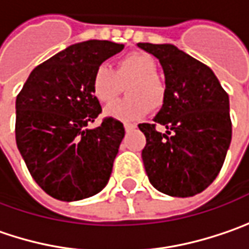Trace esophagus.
Instances as JSON below:
<instances>
[{
	"mask_svg": "<svg viewBox=\"0 0 249 249\" xmlns=\"http://www.w3.org/2000/svg\"><path fill=\"white\" fill-rule=\"evenodd\" d=\"M125 131H131V129H134V128H137V124H131V123H125L124 124Z\"/></svg>",
	"mask_w": 249,
	"mask_h": 249,
	"instance_id": "34e87169",
	"label": "esophagus"
}]
</instances>
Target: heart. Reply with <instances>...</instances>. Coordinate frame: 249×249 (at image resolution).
I'll list each match as a JSON object with an SVG mask.
<instances>
[{"instance_id":"obj_1","label":"heart","mask_w":249,"mask_h":249,"mask_svg":"<svg viewBox=\"0 0 249 249\" xmlns=\"http://www.w3.org/2000/svg\"><path fill=\"white\" fill-rule=\"evenodd\" d=\"M126 86L128 97L111 104L107 115L121 121L143 117L165 103V86L158 77V63L145 52H131L117 60L115 70L101 63L91 77V93L103 104L112 103Z\"/></svg>"}]
</instances>
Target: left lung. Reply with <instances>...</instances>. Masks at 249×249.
<instances>
[{
    "label": "left lung",
    "mask_w": 249,
    "mask_h": 249,
    "mask_svg": "<svg viewBox=\"0 0 249 249\" xmlns=\"http://www.w3.org/2000/svg\"><path fill=\"white\" fill-rule=\"evenodd\" d=\"M159 59L165 103L154 124H139L142 160L155 189L175 197L201 193L223 168L231 142L230 100L213 70L173 45L138 43ZM163 124L165 134L156 129Z\"/></svg>",
    "instance_id": "left-lung-1"
}]
</instances>
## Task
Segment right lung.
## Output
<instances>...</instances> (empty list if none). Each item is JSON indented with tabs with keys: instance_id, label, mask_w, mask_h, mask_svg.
<instances>
[{
	"instance_id": "obj_1",
	"label": "right lung",
	"mask_w": 249,
	"mask_h": 249,
	"mask_svg": "<svg viewBox=\"0 0 249 249\" xmlns=\"http://www.w3.org/2000/svg\"><path fill=\"white\" fill-rule=\"evenodd\" d=\"M123 49L95 39L71 45L35 67L17 95V146L34 180L52 197L81 200L108 183L125 131L112 117L87 128L101 112L91 77Z\"/></svg>"
}]
</instances>
